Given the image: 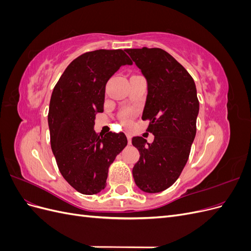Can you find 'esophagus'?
Here are the masks:
<instances>
[{"label": "esophagus", "instance_id": "1", "mask_svg": "<svg viewBox=\"0 0 251 251\" xmlns=\"http://www.w3.org/2000/svg\"><path fill=\"white\" fill-rule=\"evenodd\" d=\"M126 138H127L128 144H131V142H132V135H131V133H126Z\"/></svg>", "mask_w": 251, "mask_h": 251}]
</instances>
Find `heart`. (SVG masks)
<instances>
[{"label":"heart","mask_w":251,"mask_h":251,"mask_svg":"<svg viewBox=\"0 0 251 251\" xmlns=\"http://www.w3.org/2000/svg\"><path fill=\"white\" fill-rule=\"evenodd\" d=\"M123 120H124V123H127V114H125V115L123 116Z\"/></svg>","instance_id":"b5f03b06"}]
</instances>
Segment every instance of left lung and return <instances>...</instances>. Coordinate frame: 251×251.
Listing matches in <instances>:
<instances>
[{
    "mask_svg": "<svg viewBox=\"0 0 251 251\" xmlns=\"http://www.w3.org/2000/svg\"><path fill=\"white\" fill-rule=\"evenodd\" d=\"M147 79L142 120H150L151 143L133 137L139 160L133 168L136 185L159 193L175 183L185 166L196 136L199 100L193 77L170 53L160 48L126 49Z\"/></svg>",
    "mask_w": 251,
    "mask_h": 251,
    "instance_id": "obj_1",
    "label": "left lung"
}]
</instances>
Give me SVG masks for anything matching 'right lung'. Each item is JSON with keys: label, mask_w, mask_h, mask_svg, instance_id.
<instances>
[{"label": "right lung", "mask_w": 251, "mask_h": 251, "mask_svg": "<svg viewBox=\"0 0 251 251\" xmlns=\"http://www.w3.org/2000/svg\"><path fill=\"white\" fill-rule=\"evenodd\" d=\"M125 65L132 62L121 49L86 52L72 60L53 89L51 149L64 179L83 195L102 191L109 166L127 143L123 132L103 136L94 131L95 115L103 112L105 85Z\"/></svg>", "instance_id": "1"}]
</instances>
